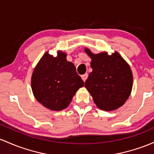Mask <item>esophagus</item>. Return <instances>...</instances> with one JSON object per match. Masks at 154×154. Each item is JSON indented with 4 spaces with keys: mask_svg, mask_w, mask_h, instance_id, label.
<instances>
[{
    "mask_svg": "<svg viewBox=\"0 0 154 154\" xmlns=\"http://www.w3.org/2000/svg\"><path fill=\"white\" fill-rule=\"evenodd\" d=\"M88 74H83V75H82V76H81V77H82V80H83L84 82H85V80H87V78H88Z\"/></svg>",
    "mask_w": 154,
    "mask_h": 154,
    "instance_id": "1",
    "label": "esophagus"
}]
</instances>
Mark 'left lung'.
Instances as JSON below:
<instances>
[{
  "instance_id": "left-lung-1",
  "label": "left lung",
  "mask_w": 154,
  "mask_h": 154,
  "mask_svg": "<svg viewBox=\"0 0 154 154\" xmlns=\"http://www.w3.org/2000/svg\"><path fill=\"white\" fill-rule=\"evenodd\" d=\"M85 51L91 58L93 69L85 87L96 106L105 111L121 107L132 89L133 76L129 65L118 52L109 55L106 52L93 54L88 48Z\"/></svg>"
}]
</instances>
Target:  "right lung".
Instances as JSON below:
<instances>
[{
  "label": "right lung",
  "mask_w": 154,
  "mask_h": 154,
  "mask_svg": "<svg viewBox=\"0 0 154 154\" xmlns=\"http://www.w3.org/2000/svg\"><path fill=\"white\" fill-rule=\"evenodd\" d=\"M83 86V80L77 74L74 65L67 61L66 54L61 51L58 52L56 57L45 52L31 77L35 98L51 110L66 108L75 93Z\"/></svg>",
  "instance_id": "add662e5"
}]
</instances>
